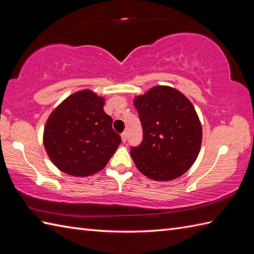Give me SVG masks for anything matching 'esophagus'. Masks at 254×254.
<instances>
[{"label":"esophagus","instance_id":"1","mask_svg":"<svg viewBox=\"0 0 254 254\" xmlns=\"http://www.w3.org/2000/svg\"><path fill=\"white\" fill-rule=\"evenodd\" d=\"M121 138H122V142L126 143L127 139V132H123L121 134Z\"/></svg>","mask_w":254,"mask_h":254}]
</instances>
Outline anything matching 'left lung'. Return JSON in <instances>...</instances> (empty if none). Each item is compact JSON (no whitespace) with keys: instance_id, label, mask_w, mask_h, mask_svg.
Wrapping results in <instances>:
<instances>
[{"instance_id":"1","label":"left lung","mask_w":254,"mask_h":254,"mask_svg":"<svg viewBox=\"0 0 254 254\" xmlns=\"http://www.w3.org/2000/svg\"><path fill=\"white\" fill-rule=\"evenodd\" d=\"M143 128V141L131 147L137 169L150 179L172 180L195 161L202 143L196 111L185 95L156 86L134 100Z\"/></svg>"}]
</instances>
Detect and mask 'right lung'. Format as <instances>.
<instances>
[{
	"instance_id": "add662e5",
	"label": "right lung",
	"mask_w": 254,
	"mask_h": 254,
	"mask_svg": "<svg viewBox=\"0 0 254 254\" xmlns=\"http://www.w3.org/2000/svg\"><path fill=\"white\" fill-rule=\"evenodd\" d=\"M104 105V98L86 89L69 96L50 115L44 144L61 171L77 177L94 175L108 164L121 144Z\"/></svg>"
}]
</instances>
